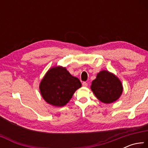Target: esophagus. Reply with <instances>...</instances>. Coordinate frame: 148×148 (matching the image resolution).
<instances>
[{
	"instance_id": "1",
	"label": "esophagus",
	"mask_w": 148,
	"mask_h": 148,
	"mask_svg": "<svg viewBox=\"0 0 148 148\" xmlns=\"http://www.w3.org/2000/svg\"><path fill=\"white\" fill-rule=\"evenodd\" d=\"M82 86H84V87H87V83L86 82H84L83 83H82Z\"/></svg>"
}]
</instances>
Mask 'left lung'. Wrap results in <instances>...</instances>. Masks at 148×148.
<instances>
[{"mask_svg":"<svg viewBox=\"0 0 148 148\" xmlns=\"http://www.w3.org/2000/svg\"><path fill=\"white\" fill-rule=\"evenodd\" d=\"M91 90L99 101L106 104L112 103L119 98L123 91L120 80L108 71H102L92 82Z\"/></svg>","mask_w":148,"mask_h":148,"instance_id":"8db88e82","label":"left lung"}]
</instances>
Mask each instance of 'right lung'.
Returning a JSON list of instances; mask_svg holds the SVG:
<instances>
[{"instance_id": "1", "label": "right lung", "mask_w": 148, "mask_h": 148, "mask_svg": "<svg viewBox=\"0 0 148 148\" xmlns=\"http://www.w3.org/2000/svg\"><path fill=\"white\" fill-rule=\"evenodd\" d=\"M81 87L77 77L72 76L65 68L57 66L47 71L40 84V91L47 103L63 106Z\"/></svg>"}]
</instances>
